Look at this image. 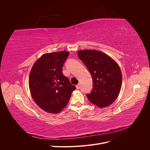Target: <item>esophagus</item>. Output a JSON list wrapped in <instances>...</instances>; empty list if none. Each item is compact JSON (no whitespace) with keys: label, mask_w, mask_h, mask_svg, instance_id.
Instances as JSON below:
<instances>
[{"label":"esophagus","mask_w":150,"mask_h":150,"mask_svg":"<svg viewBox=\"0 0 150 150\" xmlns=\"http://www.w3.org/2000/svg\"><path fill=\"white\" fill-rule=\"evenodd\" d=\"M76 89H80V87H81V85H80V84H77V85L76 86Z\"/></svg>","instance_id":"34e87169"}]
</instances>
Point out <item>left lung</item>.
<instances>
[{
  "mask_svg": "<svg viewBox=\"0 0 150 150\" xmlns=\"http://www.w3.org/2000/svg\"><path fill=\"white\" fill-rule=\"evenodd\" d=\"M78 56L92 76L93 89L86 94L89 101L99 108L110 106L116 100L121 87L119 66L106 54L96 50H81Z\"/></svg>",
  "mask_w": 150,
  "mask_h": 150,
  "instance_id": "left-lung-1",
  "label": "left lung"
}]
</instances>
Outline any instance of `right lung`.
<instances>
[{
  "label": "right lung",
  "mask_w": 150,
  "mask_h": 150,
  "mask_svg": "<svg viewBox=\"0 0 150 150\" xmlns=\"http://www.w3.org/2000/svg\"><path fill=\"white\" fill-rule=\"evenodd\" d=\"M69 54L65 51L45 54L32 67L29 79L30 91L35 103L45 111L61 112L76 89L62 72Z\"/></svg>",
  "instance_id": "add662e5"
}]
</instances>
